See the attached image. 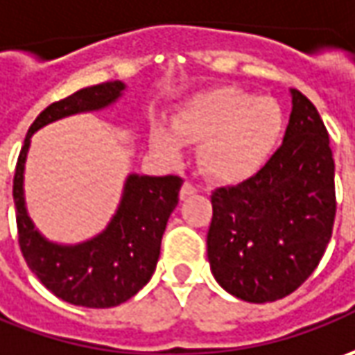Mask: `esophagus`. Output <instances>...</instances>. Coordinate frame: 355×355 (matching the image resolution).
Here are the masks:
<instances>
[{
  "label": "esophagus",
  "instance_id": "obj_1",
  "mask_svg": "<svg viewBox=\"0 0 355 355\" xmlns=\"http://www.w3.org/2000/svg\"><path fill=\"white\" fill-rule=\"evenodd\" d=\"M196 190L198 189H196L192 182H189V180H187V182L182 184V189H180V198H187V196H190V194H194Z\"/></svg>",
  "mask_w": 355,
  "mask_h": 355
}]
</instances>
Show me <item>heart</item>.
I'll use <instances>...</instances> for the list:
<instances>
[{
    "label": "heart",
    "instance_id": "1",
    "mask_svg": "<svg viewBox=\"0 0 355 355\" xmlns=\"http://www.w3.org/2000/svg\"><path fill=\"white\" fill-rule=\"evenodd\" d=\"M285 114L273 98L236 86H218L192 96L171 119L151 129V147L177 161L182 143H198V165L208 177L239 182L253 177L275 153Z\"/></svg>",
    "mask_w": 355,
    "mask_h": 355
}]
</instances>
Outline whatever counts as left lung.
Segmentation results:
<instances>
[{"instance_id": "1", "label": "left lung", "mask_w": 355, "mask_h": 355, "mask_svg": "<svg viewBox=\"0 0 355 355\" xmlns=\"http://www.w3.org/2000/svg\"><path fill=\"white\" fill-rule=\"evenodd\" d=\"M283 145L261 171L212 192L208 261L220 287L273 302L311 277L332 238L334 159L320 114L299 90Z\"/></svg>"}]
</instances>
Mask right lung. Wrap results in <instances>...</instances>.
I'll list each match as a JSON object with an SVG mask.
<instances>
[{"label": "right lung", "instance_id": "add662e5", "mask_svg": "<svg viewBox=\"0 0 355 355\" xmlns=\"http://www.w3.org/2000/svg\"><path fill=\"white\" fill-rule=\"evenodd\" d=\"M125 84L114 80L82 88L44 107L27 131L13 177L19 248L37 279L76 306L110 309L129 300L153 275L168 216L178 204L182 178L129 175L116 214L102 234L76 245L49 241L27 214L23 173L33 133L56 119L114 104Z\"/></svg>", "mask_w": 355, "mask_h": 355}]
</instances>
